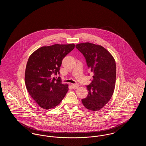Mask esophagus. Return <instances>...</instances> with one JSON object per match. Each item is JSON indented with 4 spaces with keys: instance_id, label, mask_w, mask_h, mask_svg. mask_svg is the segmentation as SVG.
<instances>
[{
    "instance_id": "34e87169",
    "label": "esophagus",
    "mask_w": 146,
    "mask_h": 146,
    "mask_svg": "<svg viewBox=\"0 0 146 146\" xmlns=\"http://www.w3.org/2000/svg\"><path fill=\"white\" fill-rule=\"evenodd\" d=\"M72 88L73 89H77L78 87H79V86H78V85H77V84H72Z\"/></svg>"
}]
</instances>
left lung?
<instances>
[{
    "label": "left lung",
    "instance_id": "1",
    "mask_svg": "<svg viewBox=\"0 0 146 146\" xmlns=\"http://www.w3.org/2000/svg\"><path fill=\"white\" fill-rule=\"evenodd\" d=\"M76 47L83 54L89 69L94 74L90 84L86 86L88 95L82 100V103L90 111H99L110 101L114 91L115 60L108 50L99 45L83 42Z\"/></svg>",
    "mask_w": 146,
    "mask_h": 146
}]
</instances>
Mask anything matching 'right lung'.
<instances>
[{"instance_id": "obj_1", "label": "right lung", "mask_w": 146, "mask_h": 146, "mask_svg": "<svg viewBox=\"0 0 146 146\" xmlns=\"http://www.w3.org/2000/svg\"><path fill=\"white\" fill-rule=\"evenodd\" d=\"M74 44L42 46L29 56L25 71V84L29 95L41 108L55 107L66 96L68 85L60 76L63 58L73 50ZM57 78V77H56Z\"/></svg>"}]
</instances>
